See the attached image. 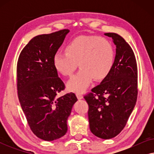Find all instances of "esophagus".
Here are the masks:
<instances>
[{
  "label": "esophagus",
  "mask_w": 154,
  "mask_h": 154,
  "mask_svg": "<svg viewBox=\"0 0 154 154\" xmlns=\"http://www.w3.org/2000/svg\"><path fill=\"white\" fill-rule=\"evenodd\" d=\"M76 96H77V97H78V99H79V100H81V99L83 98V94H82L81 92H77Z\"/></svg>",
  "instance_id": "34e87169"
}]
</instances>
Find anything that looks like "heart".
<instances>
[{"label":"heart","instance_id":"1","mask_svg":"<svg viewBox=\"0 0 154 154\" xmlns=\"http://www.w3.org/2000/svg\"><path fill=\"white\" fill-rule=\"evenodd\" d=\"M66 52L53 57L59 73L71 76L79 66L81 69L71 78L67 87L71 91L83 92L94 81H102L112 70L115 62L114 48L109 40L96 35H81L69 42Z\"/></svg>","mask_w":154,"mask_h":154}]
</instances>
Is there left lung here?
Instances as JSON below:
<instances>
[{
	"label": "left lung",
	"mask_w": 154,
	"mask_h": 154,
	"mask_svg": "<svg viewBox=\"0 0 154 154\" xmlns=\"http://www.w3.org/2000/svg\"><path fill=\"white\" fill-rule=\"evenodd\" d=\"M116 46L112 70L102 83L84 96L88 104L92 133L109 140L118 135L127 124L138 94L137 65L132 48L116 33H104Z\"/></svg>",
	"instance_id": "8db88e82"
}]
</instances>
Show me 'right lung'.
Returning <instances> with one entry per match:
<instances>
[{"label":"right lung","instance_id":"1","mask_svg":"<svg viewBox=\"0 0 154 154\" xmlns=\"http://www.w3.org/2000/svg\"><path fill=\"white\" fill-rule=\"evenodd\" d=\"M62 29L33 38L23 48L17 64V88L27 123L38 137L53 141L67 132L66 121L78 100L73 92L57 97L65 89L53 57L69 33Z\"/></svg>","mask_w":154,"mask_h":154}]
</instances>
